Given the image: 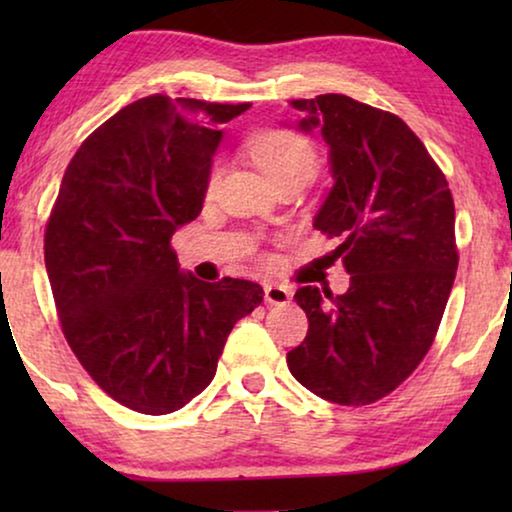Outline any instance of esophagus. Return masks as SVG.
I'll return each mask as SVG.
<instances>
[{
  "mask_svg": "<svg viewBox=\"0 0 512 512\" xmlns=\"http://www.w3.org/2000/svg\"><path fill=\"white\" fill-rule=\"evenodd\" d=\"M265 300L270 305H284L291 300V289L282 284H265Z\"/></svg>",
  "mask_w": 512,
  "mask_h": 512,
  "instance_id": "esophagus-1",
  "label": "esophagus"
}]
</instances>
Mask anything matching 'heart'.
Instances as JSON below:
<instances>
[{"label": "heart", "mask_w": 512, "mask_h": 512, "mask_svg": "<svg viewBox=\"0 0 512 512\" xmlns=\"http://www.w3.org/2000/svg\"><path fill=\"white\" fill-rule=\"evenodd\" d=\"M249 156L258 165L270 184L282 179H303L305 184L314 177L319 167L317 149L310 139L291 130H263L251 137ZM219 181V167L209 174V191Z\"/></svg>", "instance_id": "obj_1"}]
</instances>
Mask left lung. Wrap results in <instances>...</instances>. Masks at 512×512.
Here are the masks:
<instances>
[{
    "instance_id": "1",
    "label": "left lung",
    "mask_w": 512,
    "mask_h": 512,
    "mask_svg": "<svg viewBox=\"0 0 512 512\" xmlns=\"http://www.w3.org/2000/svg\"><path fill=\"white\" fill-rule=\"evenodd\" d=\"M298 130L328 146L333 186L314 228L340 244V296L303 286L310 321L286 354L291 375L340 405L394 391L429 352L457 275L454 202L445 174L401 118L347 95L293 100Z\"/></svg>"
}]
</instances>
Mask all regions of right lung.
Returning a JSON list of instances; mask_svg holds the SVG:
<instances>
[{
    "mask_svg": "<svg viewBox=\"0 0 512 512\" xmlns=\"http://www.w3.org/2000/svg\"><path fill=\"white\" fill-rule=\"evenodd\" d=\"M247 109L142 97L102 123L62 177L44 235L62 333L88 375L142 415L193 401L263 300L256 282L181 272L170 247L202 212L219 125Z\"/></svg>",
    "mask_w": 512,
    "mask_h": 512,
    "instance_id": "add662e5",
    "label": "right lung"
}]
</instances>
